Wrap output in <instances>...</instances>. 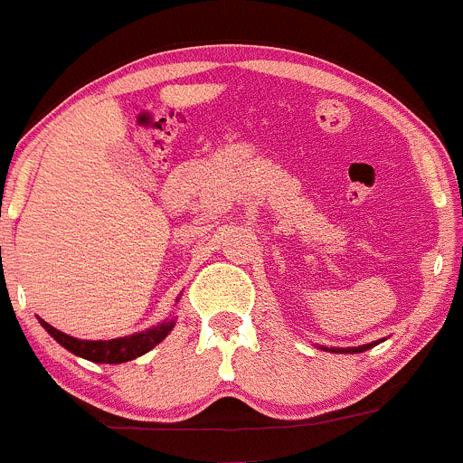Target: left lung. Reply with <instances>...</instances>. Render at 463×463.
I'll list each match as a JSON object with an SVG mask.
<instances>
[{
  "label": "left lung",
  "mask_w": 463,
  "mask_h": 463,
  "mask_svg": "<svg viewBox=\"0 0 463 463\" xmlns=\"http://www.w3.org/2000/svg\"><path fill=\"white\" fill-rule=\"evenodd\" d=\"M381 341H383V338H381ZM381 341L365 343V345H359V347H326V345H318V347H321V350H326V352H336V354H356V352H365V350H370V347L379 345Z\"/></svg>",
  "instance_id": "1"
}]
</instances>
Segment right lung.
<instances>
[{
    "mask_svg": "<svg viewBox=\"0 0 463 463\" xmlns=\"http://www.w3.org/2000/svg\"><path fill=\"white\" fill-rule=\"evenodd\" d=\"M175 301H180V298H175ZM40 323L61 347L73 352L75 356H82V359L93 361V364H127V361H133L137 359V356L146 354V352L154 350L160 341H165L166 335L174 330L175 318H166V321H162L158 326L149 327V330L145 332H136V335L120 338H109V341H84V338L64 335V332H60L57 327L49 326L44 318H40Z\"/></svg>",
    "mask_w": 463,
    "mask_h": 463,
    "instance_id": "right-lung-1",
    "label": "right lung"
}]
</instances>
